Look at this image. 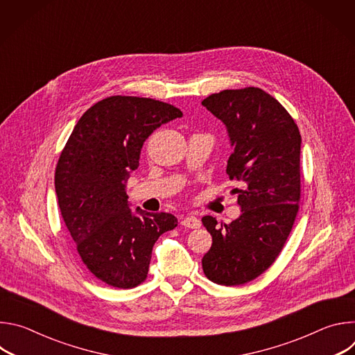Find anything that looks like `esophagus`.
Here are the masks:
<instances>
[{
  "label": "esophagus",
  "mask_w": 355,
  "mask_h": 355,
  "mask_svg": "<svg viewBox=\"0 0 355 355\" xmlns=\"http://www.w3.org/2000/svg\"><path fill=\"white\" fill-rule=\"evenodd\" d=\"M181 225H182V226H185V227H189V229H198V227L200 226V220H199L198 218H195V216L189 215V216L182 218Z\"/></svg>",
  "instance_id": "obj_1"
}]
</instances>
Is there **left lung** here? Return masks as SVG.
<instances>
[{"label": "left lung", "mask_w": 355, "mask_h": 355, "mask_svg": "<svg viewBox=\"0 0 355 355\" xmlns=\"http://www.w3.org/2000/svg\"><path fill=\"white\" fill-rule=\"evenodd\" d=\"M227 128L233 153L226 173L241 215L232 223L204 216L212 247L202 259L207 278L225 286L260 277L278 259L300 200L302 137L289 112L257 87L223 89L202 101Z\"/></svg>", "instance_id": "left-lung-1"}]
</instances>
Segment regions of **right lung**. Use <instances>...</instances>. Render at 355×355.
I'll return each instance as SVG.
<instances>
[{
	"label": "right lung",
	"mask_w": 355,
	"mask_h": 355,
	"mask_svg": "<svg viewBox=\"0 0 355 355\" xmlns=\"http://www.w3.org/2000/svg\"><path fill=\"white\" fill-rule=\"evenodd\" d=\"M181 116L162 101L112 95L80 118L62 150L55 187L63 220L88 271L114 288L144 282L155 243L178 225L166 212L133 215L126 182L146 139Z\"/></svg>",
	"instance_id": "obj_1"
}]
</instances>
